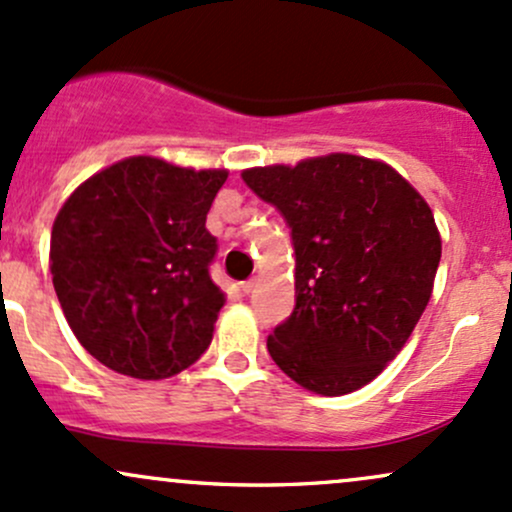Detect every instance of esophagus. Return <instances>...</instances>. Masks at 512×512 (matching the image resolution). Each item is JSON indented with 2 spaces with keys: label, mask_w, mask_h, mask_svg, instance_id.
Returning <instances> with one entry per match:
<instances>
[{
  "label": "esophagus",
  "mask_w": 512,
  "mask_h": 512,
  "mask_svg": "<svg viewBox=\"0 0 512 512\" xmlns=\"http://www.w3.org/2000/svg\"><path fill=\"white\" fill-rule=\"evenodd\" d=\"M254 287H256V280L254 278L244 280V283H241V292H244V295H249V292H254Z\"/></svg>",
  "instance_id": "esophagus-1"
}]
</instances>
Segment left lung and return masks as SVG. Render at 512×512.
Returning a JSON list of instances; mask_svg holds the SVG:
<instances>
[{
    "mask_svg": "<svg viewBox=\"0 0 512 512\" xmlns=\"http://www.w3.org/2000/svg\"><path fill=\"white\" fill-rule=\"evenodd\" d=\"M241 179L285 217L295 249V309L268 336L275 365L314 394L365 387L433 292L442 244L428 203L392 166L341 152Z\"/></svg>",
    "mask_w": 512,
    "mask_h": 512,
    "instance_id": "obj_1",
    "label": "left lung"
}]
</instances>
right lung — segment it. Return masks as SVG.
I'll return each instance as SVG.
<instances>
[{"mask_svg":"<svg viewBox=\"0 0 512 512\" xmlns=\"http://www.w3.org/2000/svg\"><path fill=\"white\" fill-rule=\"evenodd\" d=\"M225 181V169L130 157L86 179L57 212V300L99 363L164 380L210 346L225 292L210 278L217 239L205 220Z\"/></svg>","mask_w":512,"mask_h":512,"instance_id":"obj_1","label":"right lung"}]
</instances>
